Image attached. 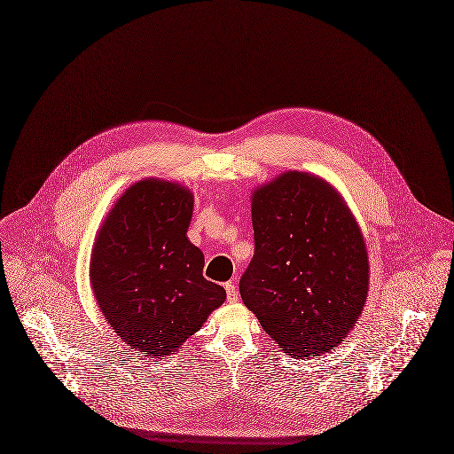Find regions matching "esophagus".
Masks as SVG:
<instances>
[{
    "instance_id": "1",
    "label": "esophagus",
    "mask_w": 454,
    "mask_h": 454,
    "mask_svg": "<svg viewBox=\"0 0 454 454\" xmlns=\"http://www.w3.org/2000/svg\"><path fill=\"white\" fill-rule=\"evenodd\" d=\"M224 288H226V299H228V302H231V304L237 302V301H239V290H237L235 283H226Z\"/></svg>"
}]
</instances>
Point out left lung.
<instances>
[{
    "mask_svg": "<svg viewBox=\"0 0 454 454\" xmlns=\"http://www.w3.org/2000/svg\"><path fill=\"white\" fill-rule=\"evenodd\" d=\"M252 226L240 295L262 330L295 357L342 344L370 286L364 239L342 195L319 176L281 173L254 190Z\"/></svg>",
    "mask_w": 454,
    "mask_h": 454,
    "instance_id": "left-lung-1",
    "label": "left lung"
}]
</instances>
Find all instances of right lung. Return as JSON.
Returning <instances> with one entry per match:
<instances>
[{"mask_svg":"<svg viewBox=\"0 0 454 454\" xmlns=\"http://www.w3.org/2000/svg\"><path fill=\"white\" fill-rule=\"evenodd\" d=\"M192 212L186 186L146 177L115 200L97 233L90 261L97 304L143 356L175 354L226 299L204 278V254L186 237Z\"/></svg>","mask_w":454,"mask_h":454,"instance_id":"1","label":"right lung"}]
</instances>
